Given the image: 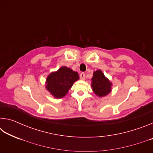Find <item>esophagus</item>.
<instances>
[{"mask_svg": "<svg viewBox=\"0 0 153 153\" xmlns=\"http://www.w3.org/2000/svg\"><path fill=\"white\" fill-rule=\"evenodd\" d=\"M79 77H80V79L82 80H84L85 79V74L82 72V73L79 74Z\"/></svg>", "mask_w": 153, "mask_h": 153, "instance_id": "esophagus-1", "label": "esophagus"}]
</instances>
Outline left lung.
<instances>
[{
	"label": "left lung",
	"instance_id": "left-lung-1",
	"mask_svg": "<svg viewBox=\"0 0 153 153\" xmlns=\"http://www.w3.org/2000/svg\"><path fill=\"white\" fill-rule=\"evenodd\" d=\"M92 80V90L98 97H104L111 92V82L106 78L100 70L94 72Z\"/></svg>",
	"mask_w": 153,
	"mask_h": 153
}]
</instances>
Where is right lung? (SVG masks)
<instances>
[{
	"label": "right lung",
	"mask_w": 153,
	"mask_h": 153,
	"mask_svg": "<svg viewBox=\"0 0 153 153\" xmlns=\"http://www.w3.org/2000/svg\"><path fill=\"white\" fill-rule=\"evenodd\" d=\"M79 76L67 67H62L59 70L52 73L46 79V88L55 98H62L78 80Z\"/></svg>",
	"instance_id": "add662e5"
}]
</instances>
